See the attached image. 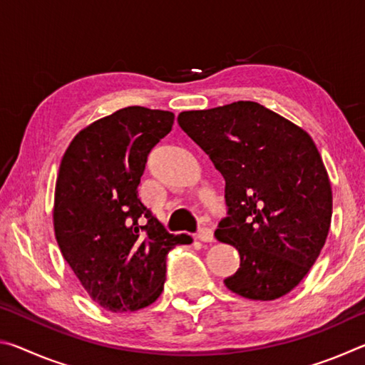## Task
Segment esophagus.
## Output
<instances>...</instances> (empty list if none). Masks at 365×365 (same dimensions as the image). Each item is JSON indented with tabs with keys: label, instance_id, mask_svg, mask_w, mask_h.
Wrapping results in <instances>:
<instances>
[{
	"label": "esophagus",
	"instance_id": "34e87169",
	"mask_svg": "<svg viewBox=\"0 0 365 365\" xmlns=\"http://www.w3.org/2000/svg\"><path fill=\"white\" fill-rule=\"evenodd\" d=\"M196 238L200 240V242L211 243L212 240H214V232H212V228H209V227H202V228H200V232L196 233Z\"/></svg>",
	"mask_w": 365,
	"mask_h": 365
}]
</instances>
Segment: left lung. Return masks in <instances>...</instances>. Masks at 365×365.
I'll return each instance as SVG.
<instances>
[{"label":"left lung","instance_id":"left-lung-1","mask_svg":"<svg viewBox=\"0 0 365 365\" xmlns=\"http://www.w3.org/2000/svg\"><path fill=\"white\" fill-rule=\"evenodd\" d=\"M177 120L225 178L227 217L214 235L240 252L225 287L255 301L289 293L330 230L331 187L312 138L255 101L185 110Z\"/></svg>","mask_w":365,"mask_h":365}]
</instances>
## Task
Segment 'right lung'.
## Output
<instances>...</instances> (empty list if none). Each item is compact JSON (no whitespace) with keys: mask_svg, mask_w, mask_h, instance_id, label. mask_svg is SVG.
Masks as SVG:
<instances>
[{"mask_svg":"<svg viewBox=\"0 0 365 365\" xmlns=\"http://www.w3.org/2000/svg\"><path fill=\"white\" fill-rule=\"evenodd\" d=\"M174 125L169 110L128 106L71 141L54 193L59 250L90 298L110 312L138 311L164 289L172 235L138 197L148 154Z\"/></svg>","mask_w":365,"mask_h":365,"instance_id":"1","label":"right lung"}]
</instances>
